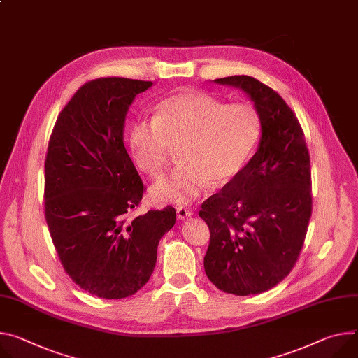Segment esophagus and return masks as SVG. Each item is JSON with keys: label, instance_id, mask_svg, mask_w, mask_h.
<instances>
[{"label": "esophagus", "instance_id": "esophagus-1", "mask_svg": "<svg viewBox=\"0 0 358 358\" xmlns=\"http://www.w3.org/2000/svg\"><path fill=\"white\" fill-rule=\"evenodd\" d=\"M192 211L191 210H188V208H185V207H178L177 208V217L180 218V220H185V218H188V217H192Z\"/></svg>", "mask_w": 358, "mask_h": 358}]
</instances>
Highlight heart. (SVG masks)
<instances>
[{"instance_id": "obj_1", "label": "heart", "mask_w": 358, "mask_h": 358, "mask_svg": "<svg viewBox=\"0 0 358 358\" xmlns=\"http://www.w3.org/2000/svg\"><path fill=\"white\" fill-rule=\"evenodd\" d=\"M263 133L250 104H227L201 91H180L155 106L152 118L129 127V148L138 167L152 177L164 170L171 145L181 159L159 178L151 194L162 204L187 206L210 187L234 180L248 164Z\"/></svg>"}]
</instances>
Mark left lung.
<instances>
[{
  "label": "left lung",
  "instance_id": "obj_1",
  "mask_svg": "<svg viewBox=\"0 0 358 358\" xmlns=\"http://www.w3.org/2000/svg\"><path fill=\"white\" fill-rule=\"evenodd\" d=\"M214 83L243 90L263 124L245 169L203 203L210 229L208 280L234 296L259 294L294 267L311 217L310 154L303 128L281 96L248 76Z\"/></svg>",
  "mask_w": 358,
  "mask_h": 358
}]
</instances>
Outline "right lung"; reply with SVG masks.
<instances>
[{
    "instance_id": "right-lung-1",
    "label": "right lung",
    "mask_w": 358,
    "mask_h": 358,
    "mask_svg": "<svg viewBox=\"0 0 358 358\" xmlns=\"http://www.w3.org/2000/svg\"><path fill=\"white\" fill-rule=\"evenodd\" d=\"M151 81L85 83L59 113L45 158L44 207L66 273L90 294L133 296L150 280L176 210L129 218L145 189L124 147L125 115Z\"/></svg>"
}]
</instances>
